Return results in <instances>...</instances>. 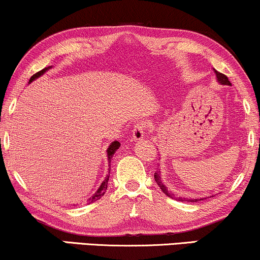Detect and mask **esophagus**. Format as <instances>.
<instances>
[{
  "label": "esophagus",
  "instance_id": "obj_1",
  "mask_svg": "<svg viewBox=\"0 0 260 260\" xmlns=\"http://www.w3.org/2000/svg\"><path fill=\"white\" fill-rule=\"evenodd\" d=\"M147 128V123L145 121H139L134 124L133 131H132V136L134 140H140L144 138V134H145V131Z\"/></svg>",
  "mask_w": 260,
  "mask_h": 260
}]
</instances>
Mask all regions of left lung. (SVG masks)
I'll use <instances>...</instances> for the list:
<instances>
[{
    "label": "left lung",
    "instance_id": "obj_1",
    "mask_svg": "<svg viewBox=\"0 0 260 260\" xmlns=\"http://www.w3.org/2000/svg\"><path fill=\"white\" fill-rule=\"evenodd\" d=\"M215 73H216V75H217V80L219 81V83L223 84V85H231V81L228 80V78H226V75L219 73V72H217V71H215ZM159 174H160V173H154V180H156L157 185L159 186V188L162 189V192H163L166 196H168V197H170V198H173V199H175V200H180V202H190V203L193 202V203H194V202H198V200H200V199H188V200H187V199H185V198H180V197H174L173 193H170L169 190H168V188H167V187L163 185V182L160 181ZM202 200H203V199H202Z\"/></svg>",
    "mask_w": 260,
    "mask_h": 260
}]
</instances>
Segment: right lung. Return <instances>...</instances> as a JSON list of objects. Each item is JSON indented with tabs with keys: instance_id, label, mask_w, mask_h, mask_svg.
<instances>
[{
	"instance_id": "1",
	"label": "right lung",
	"mask_w": 260,
	"mask_h": 260,
	"mask_svg": "<svg viewBox=\"0 0 260 260\" xmlns=\"http://www.w3.org/2000/svg\"><path fill=\"white\" fill-rule=\"evenodd\" d=\"M49 68H50V67H47V68H44V70L39 71V72H37V73H36V74L32 75L31 79H29V83H31L32 80H35L36 78L41 77V75H42L43 73H44L45 71L49 70ZM119 147H120V143H119V141H114V143H111V145L109 146V149L107 150V153H108V159H109V162H111V157L114 156L115 151H116L117 149H119ZM108 181H109V176H107L106 179H104V181L102 182V185L100 186V188L97 189V192L94 193V194L92 196V197H90V199L87 200L88 204H91V203L96 202V200L101 199L102 197L104 196V193H106V190H107V188H108Z\"/></svg>"
}]
</instances>
